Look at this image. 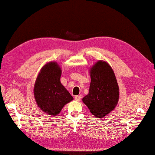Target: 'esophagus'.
<instances>
[{"label":"esophagus","instance_id":"1","mask_svg":"<svg viewBox=\"0 0 155 155\" xmlns=\"http://www.w3.org/2000/svg\"><path fill=\"white\" fill-rule=\"evenodd\" d=\"M81 98H82V96H81L80 94H79V95H76L75 97V101H80V100H81Z\"/></svg>","mask_w":155,"mask_h":155}]
</instances>
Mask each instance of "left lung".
Listing matches in <instances>:
<instances>
[{
  "label": "left lung",
  "mask_w": 155,
  "mask_h": 155,
  "mask_svg": "<svg viewBox=\"0 0 155 155\" xmlns=\"http://www.w3.org/2000/svg\"><path fill=\"white\" fill-rule=\"evenodd\" d=\"M91 78L89 93L82 101L95 117H104L114 109L119 99L114 73L107 62L99 61L91 68Z\"/></svg>",
  "instance_id": "left-lung-1"
}]
</instances>
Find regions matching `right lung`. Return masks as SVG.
Listing matches in <instances>:
<instances>
[{"label": "right lung", "instance_id": "add662e5", "mask_svg": "<svg viewBox=\"0 0 155 155\" xmlns=\"http://www.w3.org/2000/svg\"><path fill=\"white\" fill-rule=\"evenodd\" d=\"M61 70L51 62L42 68L35 84V99L38 106L50 116H56L73 97L61 83Z\"/></svg>", "mask_w": 155, "mask_h": 155}]
</instances>
